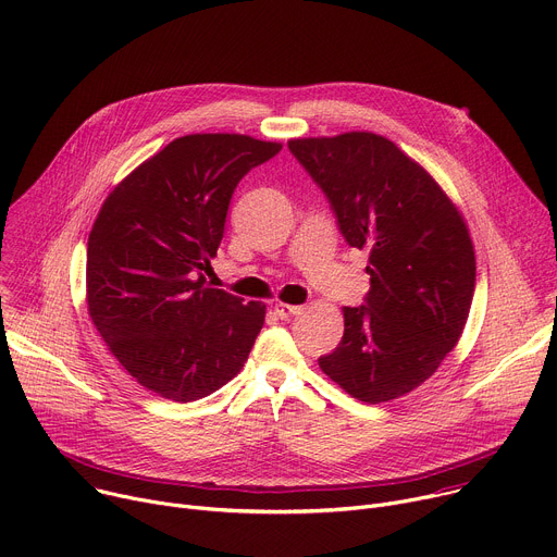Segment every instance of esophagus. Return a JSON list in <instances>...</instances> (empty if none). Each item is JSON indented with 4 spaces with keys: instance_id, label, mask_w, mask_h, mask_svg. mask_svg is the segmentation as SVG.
Masks as SVG:
<instances>
[{
    "instance_id": "34e87169",
    "label": "esophagus",
    "mask_w": 557,
    "mask_h": 557,
    "mask_svg": "<svg viewBox=\"0 0 557 557\" xmlns=\"http://www.w3.org/2000/svg\"><path fill=\"white\" fill-rule=\"evenodd\" d=\"M301 311V307H295V305H284V301H277L275 305V315L280 320H290L293 315H297Z\"/></svg>"
}]
</instances>
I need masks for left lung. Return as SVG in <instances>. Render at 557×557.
<instances>
[{
    "label": "left lung",
    "mask_w": 557,
    "mask_h": 557,
    "mask_svg": "<svg viewBox=\"0 0 557 557\" xmlns=\"http://www.w3.org/2000/svg\"><path fill=\"white\" fill-rule=\"evenodd\" d=\"M348 246L369 250L371 290L344 307V335L320 369L380 404L429 380L458 344L475 290L469 228L435 180L386 137L290 139Z\"/></svg>",
    "instance_id": "8db88e82"
}]
</instances>
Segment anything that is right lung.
<instances>
[{
	"mask_svg": "<svg viewBox=\"0 0 557 557\" xmlns=\"http://www.w3.org/2000/svg\"><path fill=\"white\" fill-rule=\"evenodd\" d=\"M282 144L235 133L173 139L107 197L86 248L88 313L148 391L195 401L244 367L264 305L207 286L239 180Z\"/></svg>",
	"mask_w": 557,
	"mask_h": 557,
	"instance_id": "obj_1",
	"label": "right lung"
}]
</instances>
